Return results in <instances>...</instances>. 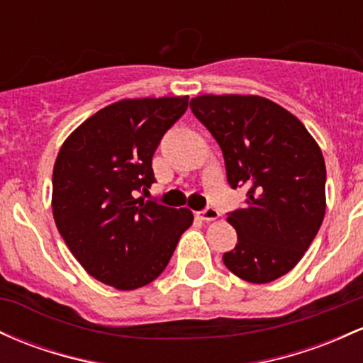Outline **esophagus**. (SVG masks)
Here are the masks:
<instances>
[{
  "instance_id": "1",
  "label": "esophagus",
  "mask_w": 363,
  "mask_h": 363,
  "mask_svg": "<svg viewBox=\"0 0 363 363\" xmlns=\"http://www.w3.org/2000/svg\"><path fill=\"white\" fill-rule=\"evenodd\" d=\"M218 215H220V213H218V210L212 208V206H208V208H205V210H203V212H200V217L203 218V220H206V222L217 220Z\"/></svg>"
}]
</instances>
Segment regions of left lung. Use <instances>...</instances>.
<instances>
[{"mask_svg": "<svg viewBox=\"0 0 363 363\" xmlns=\"http://www.w3.org/2000/svg\"><path fill=\"white\" fill-rule=\"evenodd\" d=\"M189 106L220 146L230 188H248L245 208L227 217L238 245L222 260L242 281H276L301 260L324 220L322 151L303 123L267 98L203 94Z\"/></svg>", "mask_w": 363, "mask_h": 363, "instance_id": "obj_1", "label": "left lung"}]
</instances>
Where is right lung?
I'll list each match as a JSON object with an SVG mask.
<instances>
[{"label": "right lung", "mask_w": 363, "mask_h": 363, "mask_svg": "<svg viewBox=\"0 0 363 363\" xmlns=\"http://www.w3.org/2000/svg\"><path fill=\"white\" fill-rule=\"evenodd\" d=\"M188 96L121 99L82 122L53 169L55 224L86 272L122 291L165 270L193 224L188 208L136 198L155 182L151 158Z\"/></svg>", "instance_id": "add662e5"}]
</instances>
